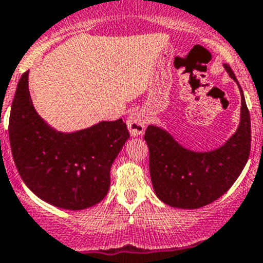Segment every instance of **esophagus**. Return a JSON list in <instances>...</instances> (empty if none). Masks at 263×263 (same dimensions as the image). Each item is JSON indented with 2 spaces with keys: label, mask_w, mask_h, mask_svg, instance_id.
Masks as SVG:
<instances>
[{
  "label": "esophagus",
  "mask_w": 263,
  "mask_h": 263,
  "mask_svg": "<svg viewBox=\"0 0 263 263\" xmlns=\"http://www.w3.org/2000/svg\"><path fill=\"white\" fill-rule=\"evenodd\" d=\"M127 124H128V129L131 136L137 137L144 134L146 126V118L143 111H137L135 114H132L131 117L127 120Z\"/></svg>",
  "instance_id": "esophagus-1"
}]
</instances>
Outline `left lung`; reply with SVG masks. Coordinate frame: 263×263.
<instances>
[{
  "label": "left lung",
  "mask_w": 263,
  "mask_h": 263,
  "mask_svg": "<svg viewBox=\"0 0 263 263\" xmlns=\"http://www.w3.org/2000/svg\"><path fill=\"white\" fill-rule=\"evenodd\" d=\"M229 77L238 85L235 73L224 64ZM240 87V85H238ZM241 93V117L237 129L219 148L194 152L182 146L167 131L148 126L149 173L158 199L176 208L195 210L215 202L235 183L250 153V115Z\"/></svg>",
  "instance_id": "8db88e82"
}]
</instances>
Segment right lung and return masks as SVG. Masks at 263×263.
Segmentation results:
<instances>
[{"label":"right lung","instance_id":"obj_1","mask_svg":"<svg viewBox=\"0 0 263 263\" xmlns=\"http://www.w3.org/2000/svg\"><path fill=\"white\" fill-rule=\"evenodd\" d=\"M11 153L21 178L44 202L64 210L97 204L110 189V169L129 139L126 123L99 122L59 132L35 111L28 70L21 77L9 119Z\"/></svg>","mask_w":263,"mask_h":263}]
</instances>
